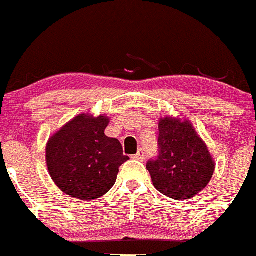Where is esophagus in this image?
Wrapping results in <instances>:
<instances>
[{"label": "esophagus", "mask_w": 256, "mask_h": 256, "mask_svg": "<svg viewBox=\"0 0 256 256\" xmlns=\"http://www.w3.org/2000/svg\"><path fill=\"white\" fill-rule=\"evenodd\" d=\"M132 158H134V160H139V161H144L145 158V151L144 149H140L138 152L136 154V155H133Z\"/></svg>", "instance_id": "1"}]
</instances>
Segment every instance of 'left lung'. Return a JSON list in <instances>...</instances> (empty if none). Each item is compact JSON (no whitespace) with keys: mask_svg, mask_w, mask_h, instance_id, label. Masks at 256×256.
I'll return each mask as SVG.
<instances>
[{"mask_svg":"<svg viewBox=\"0 0 256 256\" xmlns=\"http://www.w3.org/2000/svg\"><path fill=\"white\" fill-rule=\"evenodd\" d=\"M158 148V156L148 162L146 168L160 193L184 200L208 186L215 171V161L189 120L161 118Z\"/></svg>","mask_w":256,"mask_h":256,"instance_id":"left-lung-1","label":"left lung"}]
</instances>
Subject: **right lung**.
Returning a JSON list of instances; mask_svg holds the SVG:
<instances>
[{
  "instance_id": "right-lung-1",
  "label": "right lung",
  "mask_w": 256,
  "mask_h": 256,
  "mask_svg": "<svg viewBox=\"0 0 256 256\" xmlns=\"http://www.w3.org/2000/svg\"><path fill=\"white\" fill-rule=\"evenodd\" d=\"M110 120L82 114L48 139L46 164L52 180L64 194L80 200L105 195L117 180L118 168L128 160L120 142L108 138Z\"/></svg>"
}]
</instances>
